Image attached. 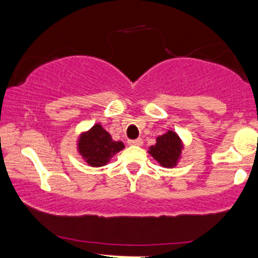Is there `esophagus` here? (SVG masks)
I'll list each match as a JSON object with an SVG mask.
<instances>
[{
  "label": "esophagus",
  "mask_w": 258,
  "mask_h": 258,
  "mask_svg": "<svg viewBox=\"0 0 258 258\" xmlns=\"http://www.w3.org/2000/svg\"><path fill=\"white\" fill-rule=\"evenodd\" d=\"M128 144H131V146H142V144H143V141H142L141 138L131 139V141H128Z\"/></svg>",
  "instance_id": "obj_1"
}]
</instances>
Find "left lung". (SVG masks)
<instances>
[{"label": "left lung", "instance_id": "left-lung-1", "mask_svg": "<svg viewBox=\"0 0 258 258\" xmlns=\"http://www.w3.org/2000/svg\"><path fill=\"white\" fill-rule=\"evenodd\" d=\"M180 149H182V144H180L178 136L172 131H168L156 139V144L150 147L149 153L162 166L173 167L179 158Z\"/></svg>", "mask_w": 258, "mask_h": 258}]
</instances>
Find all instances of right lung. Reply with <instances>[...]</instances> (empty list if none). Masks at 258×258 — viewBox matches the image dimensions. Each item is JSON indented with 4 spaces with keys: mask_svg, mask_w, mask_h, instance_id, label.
Masks as SVG:
<instances>
[{
    "mask_svg": "<svg viewBox=\"0 0 258 258\" xmlns=\"http://www.w3.org/2000/svg\"><path fill=\"white\" fill-rule=\"evenodd\" d=\"M122 142L112 141L110 135L99 125H94L88 132L81 136L79 142V152L93 167L105 165L114 154L123 149Z\"/></svg>",
    "mask_w": 258,
    "mask_h": 258,
    "instance_id": "add662e5",
    "label": "right lung"
}]
</instances>
